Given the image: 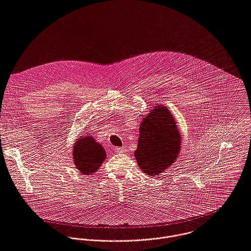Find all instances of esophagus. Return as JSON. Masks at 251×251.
<instances>
[{
    "instance_id": "1",
    "label": "esophagus",
    "mask_w": 251,
    "mask_h": 251,
    "mask_svg": "<svg viewBox=\"0 0 251 251\" xmlns=\"http://www.w3.org/2000/svg\"><path fill=\"white\" fill-rule=\"evenodd\" d=\"M126 149L125 147H121V148L117 147V148H115V152L116 153H126Z\"/></svg>"
}]
</instances>
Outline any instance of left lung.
Instances as JSON below:
<instances>
[{
  "instance_id": "left-lung-1",
  "label": "left lung",
  "mask_w": 251,
  "mask_h": 251,
  "mask_svg": "<svg viewBox=\"0 0 251 251\" xmlns=\"http://www.w3.org/2000/svg\"><path fill=\"white\" fill-rule=\"evenodd\" d=\"M180 137L167 107L160 105L151 110L140 125L138 145L134 152L143 172L156 177L175 163L180 153Z\"/></svg>"
}]
</instances>
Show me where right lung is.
<instances>
[{
    "instance_id": "add662e5",
    "label": "right lung",
    "mask_w": 251,
    "mask_h": 251,
    "mask_svg": "<svg viewBox=\"0 0 251 251\" xmlns=\"http://www.w3.org/2000/svg\"><path fill=\"white\" fill-rule=\"evenodd\" d=\"M105 157L104 148L90 135L79 138L73 148L74 164L83 174L97 171Z\"/></svg>"
}]
</instances>
